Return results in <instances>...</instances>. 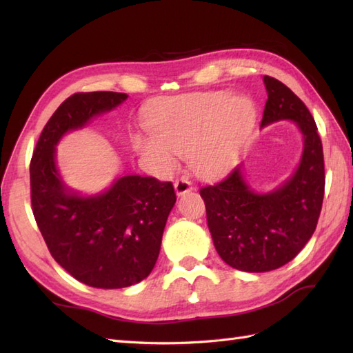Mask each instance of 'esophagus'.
I'll list each match as a JSON object with an SVG mask.
<instances>
[{
  "mask_svg": "<svg viewBox=\"0 0 353 353\" xmlns=\"http://www.w3.org/2000/svg\"><path fill=\"white\" fill-rule=\"evenodd\" d=\"M174 190L177 196H182V194L192 190V183L188 177H179L174 182Z\"/></svg>",
  "mask_w": 353,
  "mask_h": 353,
  "instance_id": "1",
  "label": "esophagus"
}]
</instances>
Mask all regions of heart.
<instances>
[{
  "mask_svg": "<svg viewBox=\"0 0 353 353\" xmlns=\"http://www.w3.org/2000/svg\"><path fill=\"white\" fill-rule=\"evenodd\" d=\"M254 117L253 103L245 97L230 100L226 92L179 97L154 112L148 121L152 134L139 138L138 145L162 170L172 168L176 154H190L199 176L214 177L234 163Z\"/></svg>",
  "mask_w": 353,
  "mask_h": 353,
  "instance_id": "obj_1",
  "label": "heart"
}]
</instances>
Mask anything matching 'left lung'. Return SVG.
Segmentation results:
<instances>
[{
  "mask_svg": "<svg viewBox=\"0 0 353 353\" xmlns=\"http://www.w3.org/2000/svg\"><path fill=\"white\" fill-rule=\"evenodd\" d=\"M264 83L268 99L261 125L292 119L303 133L294 176L273 192L258 194L236 167L221 182L200 188L220 258L250 273L279 268L303 249L317 228L325 196L323 145L311 112L282 81L264 76Z\"/></svg>",
  "mask_w": 353,
  "mask_h": 353,
  "instance_id": "left-lung-1",
  "label": "left lung"
}]
</instances>
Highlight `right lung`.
Segmentation results:
<instances>
[{
  "mask_svg": "<svg viewBox=\"0 0 353 353\" xmlns=\"http://www.w3.org/2000/svg\"><path fill=\"white\" fill-rule=\"evenodd\" d=\"M125 99L109 91L72 94L45 124L30 162L33 215L51 256L95 288L130 287L152 273L176 203L172 183L154 177L124 176L95 197H79L61 181L59 139Z\"/></svg>",
  "mask_w": 353,
  "mask_h": 353,
  "instance_id": "right-lung-1",
  "label": "right lung"
}]
</instances>
